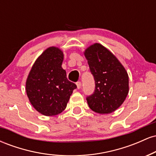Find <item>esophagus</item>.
<instances>
[{"label": "esophagus", "instance_id": "obj_1", "mask_svg": "<svg viewBox=\"0 0 156 156\" xmlns=\"http://www.w3.org/2000/svg\"><path fill=\"white\" fill-rule=\"evenodd\" d=\"M76 85H77V88L80 89V87H81V82H80V81L76 82Z\"/></svg>", "mask_w": 156, "mask_h": 156}]
</instances>
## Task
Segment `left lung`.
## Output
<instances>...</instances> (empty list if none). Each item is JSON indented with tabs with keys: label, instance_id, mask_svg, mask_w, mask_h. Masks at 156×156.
<instances>
[{
	"label": "left lung",
	"instance_id": "left-lung-1",
	"mask_svg": "<svg viewBox=\"0 0 156 156\" xmlns=\"http://www.w3.org/2000/svg\"><path fill=\"white\" fill-rule=\"evenodd\" d=\"M84 54L95 83L94 92L87 97L89 108L99 114H110L122 104L128 95V73L117 58L101 44L90 46Z\"/></svg>",
	"mask_w": 156,
	"mask_h": 156
}]
</instances>
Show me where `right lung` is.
Returning <instances> with one entry per match:
<instances>
[{"label":"right lung","instance_id":"right-lung-1","mask_svg":"<svg viewBox=\"0 0 156 156\" xmlns=\"http://www.w3.org/2000/svg\"><path fill=\"white\" fill-rule=\"evenodd\" d=\"M64 55L58 48H48L34 64L26 80V93L37 112L44 116L62 113L76 83L68 80L62 69Z\"/></svg>","mask_w":156,"mask_h":156}]
</instances>
